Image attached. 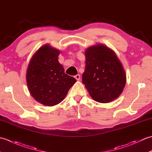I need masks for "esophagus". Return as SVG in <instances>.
Returning a JSON list of instances; mask_svg holds the SVG:
<instances>
[{"label":"esophagus","mask_w":152,"mask_h":152,"mask_svg":"<svg viewBox=\"0 0 152 152\" xmlns=\"http://www.w3.org/2000/svg\"><path fill=\"white\" fill-rule=\"evenodd\" d=\"M74 78H75L77 80H80V74H77V75L74 76Z\"/></svg>","instance_id":"1"}]
</instances>
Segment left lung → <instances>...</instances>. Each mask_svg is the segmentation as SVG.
Masks as SVG:
<instances>
[{
  "label": "left lung",
  "instance_id": "obj_1",
  "mask_svg": "<svg viewBox=\"0 0 152 152\" xmlns=\"http://www.w3.org/2000/svg\"><path fill=\"white\" fill-rule=\"evenodd\" d=\"M86 69L82 82L95 101L107 103L119 97L126 83V74L115 52L97 44L85 51Z\"/></svg>",
  "mask_w": 152,
  "mask_h": 152
}]
</instances>
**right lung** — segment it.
Here are the masks:
<instances>
[{
	"instance_id": "add662e5",
	"label": "right lung",
	"mask_w": 152,
	"mask_h": 152,
	"mask_svg": "<svg viewBox=\"0 0 152 152\" xmlns=\"http://www.w3.org/2000/svg\"><path fill=\"white\" fill-rule=\"evenodd\" d=\"M61 51L44 44L32 57L28 64L26 80L31 96L40 104L53 106L65 98L76 80L64 73L59 63Z\"/></svg>"
}]
</instances>
